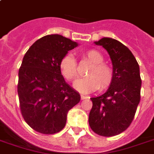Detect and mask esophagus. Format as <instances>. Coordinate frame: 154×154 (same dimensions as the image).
Instances as JSON below:
<instances>
[{"mask_svg":"<svg viewBox=\"0 0 154 154\" xmlns=\"http://www.w3.org/2000/svg\"><path fill=\"white\" fill-rule=\"evenodd\" d=\"M87 98H88V97H87V96H83V95L81 96V99L82 100H85V99H87Z\"/></svg>","mask_w":154,"mask_h":154,"instance_id":"1","label":"esophagus"}]
</instances>
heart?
I'll use <instances>...</instances> for the list:
<instances>
[{
	"label": "heart",
	"instance_id": "1",
	"mask_svg": "<svg viewBox=\"0 0 154 154\" xmlns=\"http://www.w3.org/2000/svg\"><path fill=\"white\" fill-rule=\"evenodd\" d=\"M85 57L91 65L87 72V77L75 81L74 88L82 93L92 92L98 88L100 90L106 89L113 79V71L110 66L103 63V55L99 51L90 49L85 53ZM59 69L66 80H74L77 76V66L73 56L65 55L59 63Z\"/></svg>",
	"mask_w": 154,
	"mask_h": 154
}]
</instances>
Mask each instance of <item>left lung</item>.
I'll list each match as a JSON object with an SVG mask.
<instances>
[{"label":"left lung","instance_id":"1","mask_svg":"<svg viewBox=\"0 0 154 154\" xmlns=\"http://www.w3.org/2000/svg\"><path fill=\"white\" fill-rule=\"evenodd\" d=\"M94 43L110 55L113 79L106 93L91 98L89 125L97 134L110 137L124 132L134 119L140 100L139 66L131 51L119 41L102 38Z\"/></svg>","mask_w":154,"mask_h":154}]
</instances>
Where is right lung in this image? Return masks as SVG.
<instances>
[{
  "instance_id": "1",
  "label": "right lung",
  "mask_w": 154,
  "mask_h": 154,
  "mask_svg": "<svg viewBox=\"0 0 154 154\" xmlns=\"http://www.w3.org/2000/svg\"><path fill=\"white\" fill-rule=\"evenodd\" d=\"M77 46L60 35H48L35 42L24 56L17 87L20 106L25 122L37 132L61 131L67 112L80 101V94L59 69L61 59Z\"/></svg>"
}]
</instances>
